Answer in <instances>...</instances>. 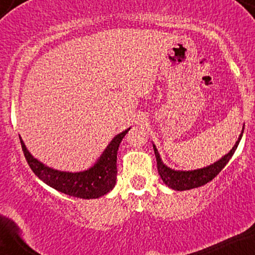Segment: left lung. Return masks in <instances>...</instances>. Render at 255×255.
I'll use <instances>...</instances> for the list:
<instances>
[{
    "instance_id": "obj_1",
    "label": "left lung",
    "mask_w": 255,
    "mask_h": 255,
    "mask_svg": "<svg viewBox=\"0 0 255 255\" xmlns=\"http://www.w3.org/2000/svg\"><path fill=\"white\" fill-rule=\"evenodd\" d=\"M244 133V131H242ZM242 134L240 135L239 140L236 141L235 146L233 147L229 153L225 154V156L219 159L218 162H216L215 164L206 166L204 169H198V170L193 171H176L172 170V169L168 168L163 164L162 159H160L159 153H158L156 146L153 145L154 154H156L157 158V168L158 172H159L160 177H162L163 182H164L166 186L170 187V188L175 189V191H187V189H193L198 188V187L204 186L210 181H212L219 172L222 171V169L227 165V163L229 162L230 158L233 157L234 152H235L236 148H238L240 140H241Z\"/></svg>"
}]
</instances>
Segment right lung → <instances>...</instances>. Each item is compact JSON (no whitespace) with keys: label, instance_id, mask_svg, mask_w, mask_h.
<instances>
[{"label":"right lung","instance_id":"1","mask_svg":"<svg viewBox=\"0 0 255 255\" xmlns=\"http://www.w3.org/2000/svg\"><path fill=\"white\" fill-rule=\"evenodd\" d=\"M128 130L129 129H126L114 137L113 141L102 154L97 164L89 170L74 172V174L57 171L48 168L31 156L30 152L26 150L21 137H20V142H21L22 152H24L31 170L46 184H49L58 192L71 195V197L96 199L107 194L115 186L116 176H118V166H116L118 150L120 142L122 141Z\"/></svg>","mask_w":255,"mask_h":255}]
</instances>
